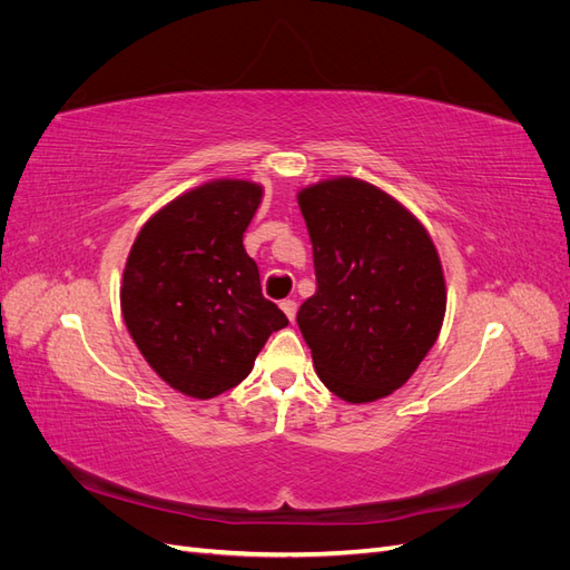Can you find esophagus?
Instances as JSON below:
<instances>
[{
    "label": "esophagus",
    "mask_w": 570,
    "mask_h": 570,
    "mask_svg": "<svg viewBox=\"0 0 570 570\" xmlns=\"http://www.w3.org/2000/svg\"><path fill=\"white\" fill-rule=\"evenodd\" d=\"M281 308H283L285 316H287L289 321H295V316H297V302L285 299V302H281Z\"/></svg>",
    "instance_id": "esophagus-1"
}]
</instances>
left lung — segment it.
Listing matches in <instances>:
<instances>
[{"mask_svg": "<svg viewBox=\"0 0 570 570\" xmlns=\"http://www.w3.org/2000/svg\"><path fill=\"white\" fill-rule=\"evenodd\" d=\"M316 295L297 312L321 383L350 404L400 390L438 342L446 287L438 249L404 204L340 176L297 195Z\"/></svg>", "mask_w": 570, "mask_h": 570, "instance_id": "left-lung-1", "label": "left lung"}]
</instances>
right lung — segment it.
Returning <instances> with one entry per match:
<instances>
[{
    "mask_svg": "<svg viewBox=\"0 0 570 570\" xmlns=\"http://www.w3.org/2000/svg\"><path fill=\"white\" fill-rule=\"evenodd\" d=\"M264 187L220 178L168 202L137 233L120 312L164 383L212 400L239 385L287 316L262 295L243 235Z\"/></svg>",
    "mask_w": 570,
    "mask_h": 570,
    "instance_id": "right-lung-1",
    "label": "right lung"
}]
</instances>
